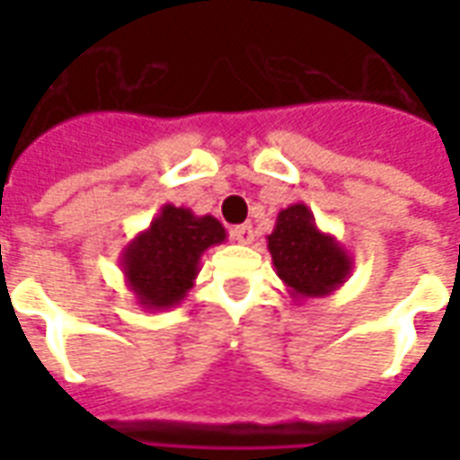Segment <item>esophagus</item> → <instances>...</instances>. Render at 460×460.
I'll return each mask as SVG.
<instances>
[{
	"label": "esophagus",
	"instance_id": "esophagus-1",
	"mask_svg": "<svg viewBox=\"0 0 460 460\" xmlns=\"http://www.w3.org/2000/svg\"><path fill=\"white\" fill-rule=\"evenodd\" d=\"M231 239L239 241V243H251V241H253V226H251V224L234 226V229H231Z\"/></svg>",
	"mask_w": 460,
	"mask_h": 460
}]
</instances>
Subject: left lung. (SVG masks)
<instances>
[{
    "mask_svg": "<svg viewBox=\"0 0 460 460\" xmlns=\"http://www.w3.org/2000/svg\"><path fill=\"white\" fill-rule=\"evenodd\" d=\"M266 241L276 273L296 303L332 296L355 266L345 246L320 229L305 204L280 209Z\"/></svg>",
    "mask_w": 460,
    "mask_h": 460,
    "instance_id": "left-lung-1",
    "label": "left lung"
}]
</instances>
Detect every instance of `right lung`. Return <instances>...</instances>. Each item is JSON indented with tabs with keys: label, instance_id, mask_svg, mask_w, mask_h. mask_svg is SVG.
<instances>
[{
	"label": "right lung",
	"instance_id": "obj_1",
	"mask_svg": "<svg viewBox=\"0 0 460 460\" xmlns=\"http://www.w3.org/2000/svg\"><path fill=\"white\" fill-rule=\"evenodd\" d=\"M226 241V229L211 214L164 204L150 226L120 251L125 286L142 310H170L187 298L199 273L201 253Z\"/></svg>",
	"mask_w": 460,
	"mask_h": 460
}]
</instances>
